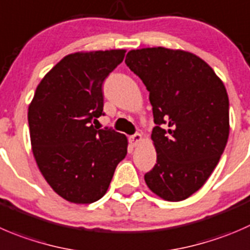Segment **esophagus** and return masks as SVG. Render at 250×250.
<instances>
[{
    "mask_svg": "<svg viewBox=\"0 0 250 250\" xmlns=\"http://www.w3.org/2000/svg\"><path fill=\"white\" fill-rule=\"evenodd\" d=\"M140 140H142V134H139V133H135L129 137V142L132 145H137L138 143H140Z\"/></svg>",
    "mask_w": 250,
    "mask_h": 250,
    "instance_id": "esophagus-1",
    "label": "esophagus"
}]
</instances>
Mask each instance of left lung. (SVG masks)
<instances>
[{"label":"left lung","instance_id":"8db88e82","mask_svg":"<svg viewBox=\"0 0 250 250\" xmlns=\"http://www.w3.org/2000/svg\"><path fill=\"white\" fill-rule=\"evenodd\" d=\"M125 62L150 93L156 125L157 159L145 182L162 199H187L204 186L227 144L226 88L205 61L186 51L132 50Z\"/></svg>","mask_w":250,"mask_h":250}]
</instances>
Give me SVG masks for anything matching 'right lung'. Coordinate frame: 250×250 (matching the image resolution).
<instances>
[{"mask_svg": "<svg viewBox=\"0 0 250 250\" xmlns=\"http://www.w3.org/2000/svg\"><path fill=\"white\" fill-rule=\"evenodd\" d=\"M125 50L77 52L58 62L38 85L28 122L39 169L60 197L90 204L105 195L127 138L93 125L104 112L103 84Z\"/></svg>", "mask_w": 250, "mask_h": 250, "instance_id": "obj_1", "label": "right lung"}]
</instances>
